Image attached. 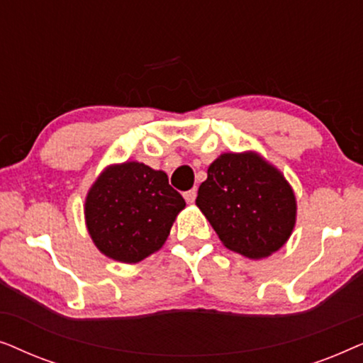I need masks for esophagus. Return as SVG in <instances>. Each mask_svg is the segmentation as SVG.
<instances>
[{
	"label": "esophagus",
	"mask_w": 363,
	"mask_h": 363,
	"mask_svg": "<svg viewBox=\"0 0 363 363\" xmlns=\"http://www.w3.org/2000/svg\"><path fill=\"white\" fill-rule=\"evenodd\" d=\"M183 198H185L186 203H190V205H191V203L195 201V198H196V190L185 191V193H183Z\"/></svg>",
	"instance_id": "34e87169"
}]
</instances>
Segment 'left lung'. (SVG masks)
Returning <instances> with one entry per match:
<instances>
[{
  "label": "left lung",
  "instance_id": "8db88e82",
  "mask_svg": "<svg viewBox=\"0 0 363 363\" xmlns=\"http://www.w3.org/2000/svg\"><path fill=\"white\" fill-rule=\"evenodd\" d=\"M196 206L228 250L261 259L286 245L296 225V196L259 153H221L198 188Z\"/></svg>",
  "mask_w": 363,
  "mask_h": 363
}]
</instances>
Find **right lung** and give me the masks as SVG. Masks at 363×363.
<instances>
[{
	"instance_id": "obj_1",
	"label": "right lung",
	"mask_w": 363,
	"mask_h": 363,
	"mask_svg": "<svg viewBox=\"0 0 363 363\" xmlns=\"http://www.w3.org/2000/svg\"><path fill=\"white\" fill-rule=\"evenodd\" d=\"M185 200L165 172L125 162L104 170L86 196L84 215L97 250L135 264L160 250Z\"/></svg>"
}]
</instances>
